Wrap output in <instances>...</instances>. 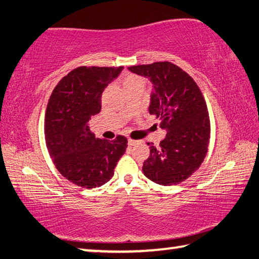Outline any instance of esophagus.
<instances>
[{
    "label": "esophagus",
    "instance_id": "1",
    "mask_svg": "<svg viewBox=\"0 0 259 259\" xmlns=\"http://www.w3.org/2000/svg\"><path fill=\"white\" fill-rule=\"evenodd\" d=\"M136 143H137V140H134V139H128V144H129L130 146H134Z\"/></svg>",
    "mask_w": 259,
    "mask_h": 259
}]
</instances>
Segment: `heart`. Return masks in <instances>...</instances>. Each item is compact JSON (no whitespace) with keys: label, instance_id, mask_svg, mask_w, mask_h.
<instances>
[{"label":"heart","instance_id":"b5f03b06","mask_svg":"<svg viewBox=\"0 0 259 259\" xmlns=\"http://www.w3.org/2000/svg\"><path fill=\"white\" fill-rule=\"evenodd\" d=\"M122 83H123L124 90L133 89V88H144V85H145V81H144L143 77L133 75V74L131 75H126Z\"/></svg>","mask_w":259,"mask_h":259}]
</instances>
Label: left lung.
Masks as SVG:
<instances>
[{"label": "left lung", "mask_w": 259, "mask_h": 259, "mask_svg": "<svg viewBox=\"0 0 259 259\" xmlns=\"http://www.w3.org/2000/svg\"><path fill=\"white\" fill-rule=\"evenodd\" d=\"M153 83L150 114L166 130L163 140L150 145L143 172L160 185H176L199 169L208 152L210 120L207 104L195 81L177 65L157 61L128 67Z\"/></svg>", "instance_id": "left-lung-1"}]
</instances>
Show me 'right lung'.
Segmentation results:
<instances>
[{"label": "right lung", "instance_id": "add662e5", "mask_svg": "<svg viewBox=\"0 0 259 259\" xmlns=\"http://www.w3.org/2000/svg\"><path fill=\"white\" fill-rule=\"evenodd\" d=\"M120 67L81 66L59 81L48 103L46 143L56 168L77 186L95 188L113 177L128 140L96 138L88 122L102 109V94Z\"/></svg>", "mask_w": 259, "mask_h": 259}]
</instances>
